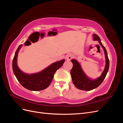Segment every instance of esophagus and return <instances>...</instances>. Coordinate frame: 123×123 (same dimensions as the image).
Masks as SVG:
<instances>
[{
    "label": "esophagus",
    "mask_w": 123,
    "mask_h": 123,
    "mask_svg": "<svg viewBox=\"0 0 123 123\" xmlns=\"http://www.w3.org/2000/svg\"><path fill=\"white\" fill-rule=\"evenodd\" d=\"M73 57V55L71 53H68L66 55V58L67 60L70 61L71 59H72Z\"/></svg>",
    "instance_id": "esophagus-1"
}]
</instances>
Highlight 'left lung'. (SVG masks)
Returning <instances> with one entry per match:
<instances>
[{
	"label": "left lung",
	"mask_w": 123,
	"mask_h": 123,
	"mask_svg": "<svg viewBox=\"0 0 123 123\" xmlns=\"http://www.w3.org/2000/svg\"><path fill=\"white\" fill-rule=\"evenodd\" d=\"M93 40L98 41L104 52L105 57V66L101 75L95 79L89 77L85 73L80 63L75 59H72L71 61L73 64V68L71 70V75L74 86L80 90L90 91L98 87L102 83L108 72L109 61L105 48L103 45L99 37L96 34L92 35Z\"/></svg>",
	"instance_id": "obj_1"
}]
</instances>
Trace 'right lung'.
Masks as SVG:
<instances>
[{
  "mask_svg": "<svg viewBox=\"0 0 123 123\" xmlns=\"http://www.w3.org/2000/svg\"><path fill=\"white\" fill-rule=\"evenodd\" d=\"M23 44L18 47L15 53L12 62V68L14 75L23 86L31 91H40L47 88L53 80L56 71L64 64L65 59L54 62L40 72L29 74L25 73L17 65L18 54Z\"/></svg>",
  "mask_w": 123,
  "mask_h": 123,
  "instance_id": "obj_1",
  "label": "right lung"
}]
</instances>
